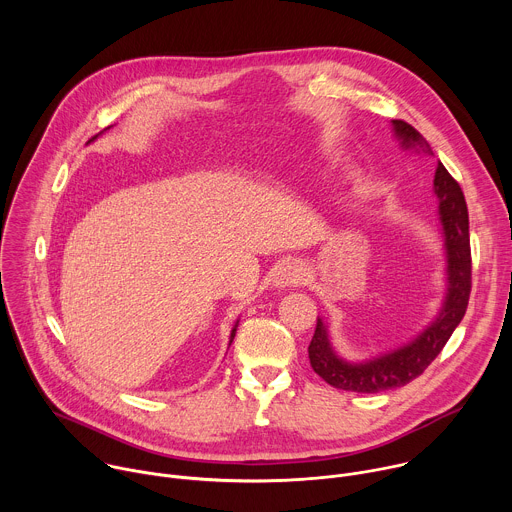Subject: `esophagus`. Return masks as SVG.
Wrapping results in <instances>:
<instances>
[{
    "instance_id": "obj_1",
    "label": "esophagus",
    "mask_w": 512,
    "mask_h": 512,
    "mask_svg": "<svg viewBox=\"0 0 512 512\" xmlns=\"http://www.w3.org/2000/svg\"><path fill=\"white\" fill-rule=\"evenodd\" d=\"M302 279H304V269L298 263H285L275 273V285H279V287L298 285V283H302Z\"/></svg>"
}]
</instances>
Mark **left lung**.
<instances>
[{"label":"left lung","mask_w":512,"mask_h":512,"mask_svg":"<svg viewBox=\"0 0 512 512\" xmlns=\"http://www.w3.org/2000/svg\"><path fill=\"white\" fill-rule=\"evenodd\" d=\"M393 127L405 148H411L425 158L433 156L429 143L413 125L401 119H393ZM433 190L437 198H440V218L446 235L450 283L440 316H437L435 322L427 326V330H423L421 336H417L411 344L360 364H350L336 356V352L330 346L326 326L318 318L312 342L308 346V356L314 373L320 375L328 385L354 393H381L405 387L429 367L433 358L442 352V348L462 322L472 289L468 206L460 184L450 176L442 162L435 168Z\"/></svg>","instance_id":"8db88e82"}]
</instances>
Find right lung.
<instances>
[{
    "mask_svg": "<svg viewBox=\"0 0 512 512\" xmlns=\"http://www.w3.org/2000/svg\"><path fill=\"white\" fill-rule=\"evenodd\" d=\"M95 139V137H93ZM235 332H237V324H235V328H233V332H231V342H233V338H235Z\"/></svg>",
    "mask_w": 512,
    "mask_h": 512,
    "instance_id": "obj_1",
    "label": "right lung"
}]
</instances>
